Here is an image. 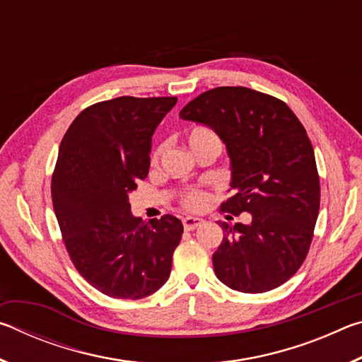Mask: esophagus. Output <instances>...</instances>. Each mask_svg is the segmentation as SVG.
<instances>
[{
    "label": "esophagus",
    "instance_id": "esophagus-1",
    "mask_svg": "<svg viewBox=\"0 0 362 362\" xmlns=\"http://www.w3.org/2000/svg\"><path fill=\"white\" fill-rule=\"evenodd\" d=\"M182 223H183V228L189 231V230H194V228H198V226L203 225L204 220L198 218V217H185L182 220Z\"/></svg>",
    "mask_w": 362,
    "mask_h": 362
}]
</instances>
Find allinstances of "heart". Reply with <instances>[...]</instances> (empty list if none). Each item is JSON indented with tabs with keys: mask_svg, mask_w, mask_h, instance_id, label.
Returning <instances> with one entry per match:
<instances>
[{
	"mask_svg": "<svg viewBox=\"0 0 362 362\" xmlns=\"http://www.w3.org/2000/svg\"><path fill=\"white\" fill-rule=\"evenodd\" d=\"M187 142L188 146L192 148L193 153L198 151L201 146L207 144H220V139L216 132L209 127H194V129L187 134ZM159 155H161V148H156L151 155V163H158ZM209 203V194L199 188L187 189L182 194V206L188 211H201Z\"/></svg>",
	"mask_w": 362,
	"mask_h": 362,
	"instance_id": "1",
	"label": "heart"
}]
</instances>
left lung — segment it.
I'll list each match as a JSON object with an SVG mask.
<instances>
[{"label":"left lung","mask_w":362,"mask_h":362,"mask_svg":"<svg viewBox=\"0 0 362 362\" xmlns=\"http://www.w3.org/2000/svg\"><path fill=\"white\" fill-rule=\"evenodd\" d=\"M180 118L209 126L226 145L233 196L220 209L252 216L249 225L220 222L217 278L246 293L284 284L308 254L320 212V175L302 122L283 100L243 86L206 90Z\"/></svg>","instance_id":"1"}]
</instances>
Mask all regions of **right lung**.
<instances>
[{
  "mask_svg": "<svg viewBox=\"0 0 362 362\" xmlns=\"http://www.w3.org/2000/svg\"><path fill=\"white\" fill-rule=\"evenodd\" d=\"M177 97H116L84 108L59 148L54 212L73 265L113 298H144L166 283L183 225L174 216L144 222L129 193L148 175L151 136Z\"/></svg>",
  "mask_w": 362,
  "mask_h": 362,
  "instance_id": "1",
  "label": "right lung"
}]
</instances>
